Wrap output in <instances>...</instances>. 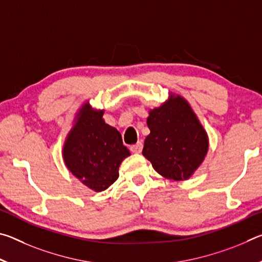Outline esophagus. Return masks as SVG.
<instances>
[{"label":"esophagus","mask_w":262,"mask_h":262,"mask_svg":"<svg viewBox=\"0 0 262 262\" xmlns=\"http://www.w3.org/2000/svg\"><path fill=\"white\" fill-rule=\"evenodd\" d=\"M142 149H143V144H142V142H137L136 144L132 145L130 151L134 152V154H140L142 151Z\"/></svg>","instance_id":"esophagus-1"}]
</instances>
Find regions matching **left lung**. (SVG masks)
<instances>
[{
    "mask_svg": "<svg viewBox=\"0 0 262 262\" xmlns=\"http://www.w3.org/2000/svg\"><path fill=\"white\" fill-rule=\"evenodd\" d=\"M147 123L150 134L142 154L155 171L167 179H189L205 159L209 141L188 101L171 96L149 111Z\"/></svg>",
    "mask_w": 262,
    "mask_h": 262,
    "instance_id": "8db88e82",
    "label": "left lung"
}]
</instances>
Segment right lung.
Listing matches in <instances>:
<instances>
[{"label": "right lung", "instance_id": "right-lung-1", "mask_svg": "<svg viewBox=\"0 0 262 262\" xmlns=\"http://www.w3.org/2000/svg\"><path fill=\"white\" fill-rule=\"evenodd\" d=\"M104 110H94L86 101L75 118L64 141L62 156L68 170L95 192L108 188L119 177V166L129 150L121 134L105 123Z\"/></svg>", "mask_w": 262, "mask_h": 262}]
</instances>
